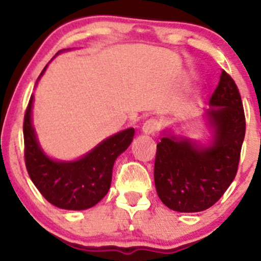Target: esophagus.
Listing matches in <instances>:
<instances>
[{
	"label": "esophagus",
	"mask_w": 261,
	"mask_h": 261,
	"mask_svg": "<svg viewBox=\"0 0 261 261\" xmlns=\"http://www.w3.org/2000/svg\"><path fill=\"white\" fill-rule=\"evenodd\" d=\"M158 128H160V125H158L157 120H154V119H148V120H146L145 124H143L142 131L145 135H151L154 134Z\"/></svg>",
	"instance_id": "1"
}]
</instances>
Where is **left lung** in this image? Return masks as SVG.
<instances>
[{"instance_id": "8db88e82", "label": "left lung", "mask_w": 261, "mask_h": 261, "mask_svg": "<svg viewBox=\"0 0 261 261\" xmlns=\"http://www.w3.org/2000/svg\"><path fill=\"white\" fill-rule=\"evenodd\" d=\"M206 112L215 135L208 146L166 135L157 145L154 184L162 202L178 212H200L215 205L238 170L245 116L238 87L226 71ZM216 106V108H214Z\"/></svg>"}]
</instances>
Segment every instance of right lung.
<instances>
[{"instance_id":"obj_1","label":"right lung","mask_w":261,"mask_h":261,"mask_svg":"<svg viewBox=\"0 0 261 261\" xmlns=\"http://www.w3.org/2000/svg\"><path fill=\"white\" fill-rule=\"evenodd\" d=\"M46 67L47 65L39 79ZM32 107L33 95L23 122L25 167L32 181L41 195L56 207L86 210L94 206L109 191L114 162L130 146L135 134L134 127L104 140L80 160L55 161L47 157L39 146L32 124Z\"/></svg>"}]
</instances>
